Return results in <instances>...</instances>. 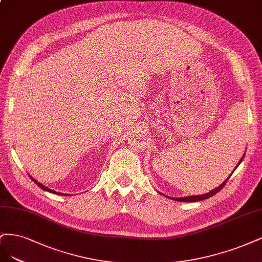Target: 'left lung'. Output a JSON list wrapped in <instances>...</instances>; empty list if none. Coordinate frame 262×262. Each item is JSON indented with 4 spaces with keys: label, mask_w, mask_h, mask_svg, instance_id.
<instances>
[{
    "label": "left lung",
    "mask_w": 262,
    "mask_h": 262,
    "mask_svg": "<svg viewBox=\"0 0 262 262\" xmlns=\"http://www.w3.org/2000/svg\"><path fill=\"white\" fill-rule=\"evenodd\" d=\"M244 157H245V155L241 158V160H239V162L237 163V165H236V167L235 168H237V166L241 164V162L243 161V159H244ZM234 172V171H233ZM233 172H232V174H233ZM231 176V175H230ZM230 176L227 177V179L220 185V186H217V187H215L214 189H212L211 190L210 192H207V193H204V195H197V196H186V197H181V198H171V197H168V198H171V199H173V200H177V201H183V202H196V201H200V200H204V199H208V198H210V197H212L213 195H215L216 192H219L220 191L223 187H224V185H225V183L227 182V180L230 179ZM164 196V195H163Z\"/></svg>",
    "instance_id": "8db88e82"
}]
</instances>
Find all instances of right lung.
Returning <instances> with one entry per match:
<instances>
[{
	"label": "right lung",
	"instance_id": "1",
	"mask_svg": "<svg viewBox=\"0 0 262 262\" xmlns=\"http://www.w3.org/2000/svg\"><path fill=\"white\" fill-rule=\"evenodd\" d=\"M30 179H31L33 182H35V183L38 185V186H39L41 189H43V190H46V191H49V192H52V193H56V195H62V196H64V193H62V192H57V191H55V190H52V189L48 188L47 186H45V185H42V184H41V183H39L37 180L33 179V177H31V176H30Z\"/></svg>",
	"mask_w": 262,
	"mask_h": 262
}]
</instances>
